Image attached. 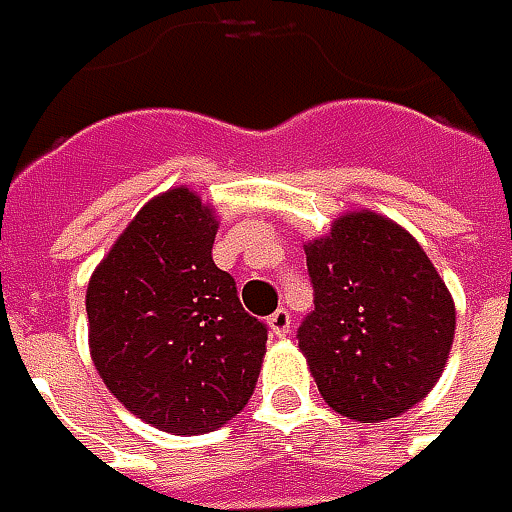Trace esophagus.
Wrapping results in <instances>:
<instances>
[{
	"instance_id": "obj_1",
	"label": "esophagus",
	"mask_w": 512,
	"mask_h": 512,
	"mask_svg": "<svg viewBox=\"0 0 512 512\" xmlns=\"http://www.w3.org/2000/svg\"><path fill=\"white\" fill-rule=\"evenodd\" d=\"M267 325H270V333H273V336L285 339L287 333H290V327H293V316H290L287 307H279V310L267 319Z\"/></svg>"
}]
</instances>
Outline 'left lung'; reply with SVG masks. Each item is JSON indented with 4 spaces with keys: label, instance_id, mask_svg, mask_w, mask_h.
I'll list each match as a JSON object with an SVG mask.
<instances>
[{
    "label": "left lung",
    "instance_id": "obj_1",
    "mask_svg": "<svg viewBox=\"0 0 512 512\" xmlns=\"http://www.w3.org/2000/svg\"><path fill=\"white\" fill-rule=\"evenodd\" d=\"M313 310L299 347L336 413L384 422L439 382L456 307L422 245L370 210L339 216L305 245Z\"/></svg>",
    "mask_w": 512,
    "mask_h": 512
}]
</instances>
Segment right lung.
<instances>
[{
  "label": "right lung",
  "instance_id": "add662e5",
  "mask_svg": "<svg viewBox=\"0 0 512 512\" xmlns=\"http://www.w3.org/2000/svg\"><path fill=\"white\" fill-rule=\"evenodd\" d=\"M213 207L173 187L136 213L88 285V342L108 390L173 436L227 424L253 396L267 327L213 262Z\"/></svg>",
  "mask_w": 512,
  "mask_h": 512
}]
</instances>
